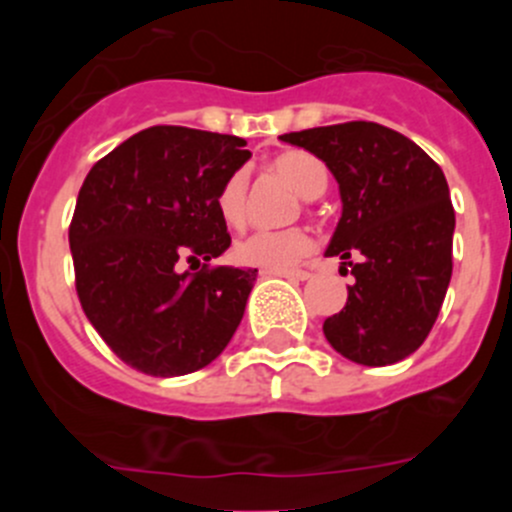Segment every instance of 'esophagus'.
I'll return each mask as SVG.
<instances>
[{"mask_svg":"<svg viewBox=\"0 0 512 512\" xmlns=\"http://www.w3.org/2000/svg\"><path fill=\"white\" fill-rule=\"evenodd\" d=\"M265 277H287V280H307V270H262Z\"/></svg>","mask_w":512,"mask_h":512,"instance_id":"34e87169","label":"esophagus"}]
</instances>
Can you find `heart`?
<instances>
[{
	"label": "heart",
	"instance_id": "1",
	"mask_svg": "<svg viewBox=\"0 0 512 512\" xmlns=\"http://www.w3.org/2000/svg\"><path fill=\"white\" fill-rule=\"evenodd\" d=\"M270 165L302 198H317L327 188V168L312 153L287 151L272 158ZM245 200L247 178L242 170H235V173L227 175L218 190V210L227 225H240L245 220ZM309 252H312V237L302 227L252 232V235L237 240L232 247V255L240 265L260 267V270H287Z\"/></svg>",
	"mask_w": 512,
	"mask_h": 512
}]
</instances>
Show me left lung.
Returning a JSON list of instances; mask_svg holds the SVG:
<instances>
[{"instance_id":"obj_1","label":"left lung","mask_w":512,"mask_h":512,"mask_svg":"<svg viewBox=\"0 0 512 512\" xmlns=\"http://www.w3.org/2000/svg\"><path fill=\"white\" fill-rule=\"evenodd\" d=\"M280 138L324 160L342 195L324 255L342 257L354 285L342 312L324 319V337L356 364L406 359L426 342L451 282L456 213L446 175L411 138L371 121Z\"/></svg>"}]
</instances>
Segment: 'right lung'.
Returning <instances> with one entry per match:
<instances>
[{"mask_svg": "<svg viewBox=\"0 0 512 512\" xmlns=\"http://www.w3.org/2000/svg\"><path fill=\"white\" fill-rule=\"evenodd\" d=\"M237 136L151 126L86 175L69 227L76 292L118 359L151 376H183L218 359L257 270L210 267L230 247L218 210L225 178L250 151ZM206 260L180 273V261Z\"/></svg>", "mask_w": 512, "mask_h": 512, "instance_id": "obj_1", "label": "right lung"}]
</instances>
